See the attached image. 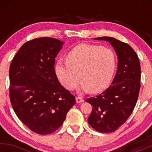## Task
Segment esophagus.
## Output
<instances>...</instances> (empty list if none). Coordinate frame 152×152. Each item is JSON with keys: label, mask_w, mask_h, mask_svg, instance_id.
<instances>
[{"label": "esophagus", "mask_w": 152, "mask_h": 152, "mask_svg": "<svg viewBox=\"0 0 152 152\" xmlns=\"http://www.w3.org/2000/svg\"><path fill=\"white\" fill-rule=\"evenodd\" d=\"M76 102L77 104H80V103L83 102V99L81 98V97L77 96V97H76Z\"/></svg>", "instance_id": "esophagus-1"}]
</instances>
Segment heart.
<instances>
[{"instance_id":"1","label":"heart","mask_w":152,"mask_h":152,"mask_svg":"<svg viewBox=\"0 0 152 152\" xmlns=\"http://www.w3.org/2000/svg\"><path fill=\"white\" fill-rule=\"evenodd\" d=\"M67 61H58L55 71L64 88L73 90L81 80V92L96 94L109 85L116 67V57L111 49L88 43L75 46L66 56Z\"/></svg>"}]
</instances>
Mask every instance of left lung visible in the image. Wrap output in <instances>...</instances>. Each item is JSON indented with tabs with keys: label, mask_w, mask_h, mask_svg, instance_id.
<instances>
[{
	"label": "left lung",
	"mask_w": 152,
	"mask_h": 152,
	"mask_svg": "<svg viewBox=\"0 0 152 152\" xmlns=\"http://www.w3.org/2000/svg\"><path fill=\"white\" fill-rule=\"evenodd\" d=\"M94 39L110 43L118 58L117 71L111 86L86 100L93 106L88 118L90 126L101 133H109L119 128L135 107L140 90V63L127 43L106 36Z\"/></svg>",
	"instance_id": "obj_1"
}]
</instances>
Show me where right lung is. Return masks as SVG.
<instances>
[{
    "label": "right lung",
    "instance_id": "1",
    "mask_svg": "<svg viewBox=\"0 0 152 152\" xmlns=\"http://www.w3.org/2000/svg\"><path fill=\"white\" fill-rule=\"evenodd\" d=\"M64 42L53 38L31 40L20 47L10 66V99L19 119L38 134L63 124L75 96L59 83L55 58Z\"/></svg>",
    "mask_w": 152,
    "mask_h": 152
}]
</instances>
